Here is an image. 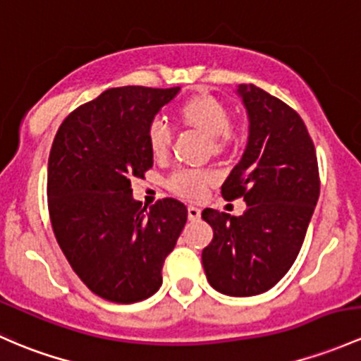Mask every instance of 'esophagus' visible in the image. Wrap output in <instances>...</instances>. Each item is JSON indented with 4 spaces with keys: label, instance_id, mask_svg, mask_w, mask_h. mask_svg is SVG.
<instances>
[{
    "label": "esophagus",
    "instance_id": "1",
    "mask_svg": "<svg viewBox=\"0 0 361 361\" xmlns=\"http://www.w3.org/2000/svg\"><path fill=\"white\" fill-rule=\"evenodd\" d=\"M188 219L190 221H197V219H200V209L195 206H188Z\"/></svg>",
    "mask_w": 361,
    "mask_h": 361
}]
</instances>
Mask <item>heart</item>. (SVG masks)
<instances>
[{
    "instance_id": "b5f03b06",
    "label": "heart",
    "mask_w": 361,
    "mask_h": 361,
    "mask_svg": "<svg viewBox=\"0 0 361 361\" xmlns=\"http://www.w3.org/2000/svg\"><path fill=\"white\" fill-rule=\"evenodd\" d=\"M174 121L183 130L200 133L207 138L209 150L216 157H225L238 147V133L231 126L230 111L211 93L190 94L174 107ZM147 149L155 161H164L171 149V135L161 123H152L145 133ZM216 181L209 171H178L168 180V188L176 195L197 200Z\"/></svg>"
}]
</instances>
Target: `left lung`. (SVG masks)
<instances>
[{"label":"left lung","instance_id":"8db88e82","mask_svg":"<svg viewBox=\"0 0 361 361\" xmlns=\"http://www.w3.org/2000/svg\"><path fill=\"white\" fill-rule=\"evenodd\" d=\"M249 114V142L221 187L247 209H204L214 237L202 250L207 280L226 295L271 289L294 264L320 195L317 152L301 116L264 90L238 86Z\"/></svg>","mask_w":361,"mask_h":361}]
</instances>
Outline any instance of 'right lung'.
Returning <instances> with one entry per match:
<instances>
[{"label":"right lung","mask_w":361,"mask_h":361,"mask_svg":"<svg viewBox=\"0 0 361 361\" xmlns=\"http://www.w3.org/2000/svg\"><path fill=\"white\" fill-rule=\"evenodd\" d=\"M176 88L123 86L63 119L48 157V212L71 268L93 294L130 305L159 290L162 267L187 223L176 199L142 207L131 180L154 166L145 133Z\"/></svg>","instance_id":"add662e5"}]
</instances>
